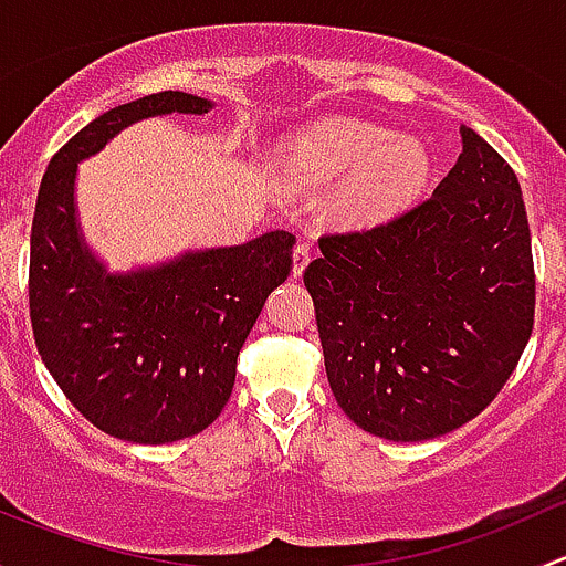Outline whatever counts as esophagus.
<instances>
[{"instance_id":"1","label":"esophagus","mask_w":566,"mask_h":566,"mask_svg":"<svg viewBox=\"0 0 566 566\" xmlns=\"http://www.w3.org/2000/svg\"><path fill=\"white\" fill-rule=\"evenodd\" d=\"M310 260H312L310 247H304V243H298V247L293 249V276H295V279L304 276V271H306V265H310Z\"/></svg>"}]
</instances>
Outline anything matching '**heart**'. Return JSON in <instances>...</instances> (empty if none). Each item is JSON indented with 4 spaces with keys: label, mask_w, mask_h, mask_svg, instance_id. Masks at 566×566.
<instances>
[{
    "label": "heart",
    "mask_w": 566,
    "mask_h": 566,
    "mask_svg": "<svg viewBox=\"0 0 566 566\" xmlns=\"http://www.w3.org/2000/svg\"><path fill=\"white\" fill-rule=\"evenodd\" d=\"M430 177V153L419 139L361 119H323L287 142L282 180L293 191L336 186L331 219L369 227L416 199Z\"/></svg>",
    "instance_id": "obj_1"
}]
</instances>
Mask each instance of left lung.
Listing matches in <instances>:
<instances>
[{"instance_id": "1", "label": "left lung", "mask_w": 566, "mask_h": 566, "mask_svg": "<svg viewBox=\"0 0 566 566\" xmlns=\"http://www.w3.org/2000/svg\"><path fill=\"white\" fill-rule=\"evenodd\" d=\"M462 153L427 202L319 241L304 284L325 375L361 430L447 436L504 389L534 325L526 205L510 164L460 125Z\"/></svg>"}]
</instances>
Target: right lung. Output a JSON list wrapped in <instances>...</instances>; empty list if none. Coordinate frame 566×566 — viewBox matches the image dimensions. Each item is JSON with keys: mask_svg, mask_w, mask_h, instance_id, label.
Returning <instances> with one entry per match:
<instances>
[{"mask_svg": "<svg viewBox=\"0 0 566 566\" xmlns=\"http://www.w3.org/2000/svg\"><path fill=\"white\" fill-rule=\"evenodd\" d=\"M213 108L177 90L108 108L51 158L40 182L30 251L35 345L65 397L119 441L172 443L219 419L238 353L293 265L295 238L284 230L128 271H108L84 238L78 164L142 119Z\"/></svg>", "mask_w": 566, "mask_h": 566, "instance_id": "add662e5", "label": "right lung"}]
</instances>
